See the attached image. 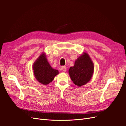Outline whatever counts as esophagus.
I'll use <instances>...</instances> for the list:
<instances>
[{
  "label": "esophagus",
  "instance_id": "esophagus-1",
  "mask_svg": "<svg viewBox=\"0 0 126 126\" xmlns=\"http://www.w3.org/2000/svg\"><path fill=\"white\" fill-rule=\"evenodd\" d=\"M61 69H62L63 71L65 72L66 71V66H62V68H61Z\"/></svg>",
  "mask_w": 126,
  "mask_h": 126
}]
</instances>
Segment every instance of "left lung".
<instances>
[{
    "instance_id": "1",
    "label": "left lung",
    "mask_w": 126,
    "mask_h": 126,
    "mask_svg": "<svg viewBox=\"0 0 126 126\" xmlns=\"http://www.w3.org/2000/svg\"><path fill=\"white\" fill-rule=\"evenodd\" d=\"M94 71V63L86 52H83L78 57L74 66L71 67L68 71L71 80L78 87L88 82L93 77Z\"/></svg>"
}]
</instances>
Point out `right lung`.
<instances>
[{
	"label": "right lung",
	"mask_w": 126,
	"mask_h": 126,
	"mask_svg": "<svg viewBox=\"0 0 126 126\" xmlns=\"http://www.w3.org/2000/svg\"><path fill=\"white\" fill-rule=\"evenodd\" d=\"M32 69L37 80L44 85L49 84L59 74L58 70L53 69L49 63L45 52L41 54L36 60Z\"/></svg>",
	"instance_id": "add662e5"
}]
</instances>
